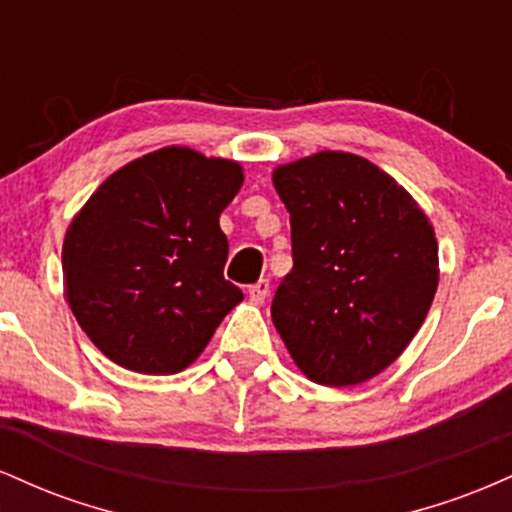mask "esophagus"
Masks as SVG:
<instances>
[{
  "label": "esophagus",
  "mask_w": 512,
  "mask_h": 512,
  "mask_svg": "<svg viewBox=\"0 0 512 512\" xmlns=\"http://www.w3.org/2000/svg\"><path fill=\"white\" fill-rule=\"evenodd\" d=\"M248 296L252 303H264V298L269 296V279H260L257 284H252L248 289Z\"/></svg>",
  "instance_id": "34e87169"
}]
</instances>
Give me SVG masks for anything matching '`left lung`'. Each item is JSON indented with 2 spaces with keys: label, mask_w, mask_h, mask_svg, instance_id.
<instances>
[{
  "label": "left lung",
  "mask_w": 512,
  "mask_h": 512,
  "mask_svg": "<svg viewBox=\"0 0 512 512\" xmlns=\"http://www.w3.org/2000/svg\"><path fill=\"white\" fill-rule=\"evenodd\" d=\"M293 269L272 301L276 332L313 383H366L397 361L438 289L431 221L395 178L356 154L279 166Z\"/></svg>",
  "instance_id": "left-lung-1"
}]
</instances>
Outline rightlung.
Segmentation results:
<instances>
[{
  "mask_svg": "<svg viewBox=\"0 0 512 512\" xmlns=\"http://www.w3.org/2000/svg\"><path fill=\"white\" fill-rule=\"evenodd\" d=\"M240 185V163L166 146L115 170L69 223L64 296L117 366L180 373L243 301L219 226Z\"/></svg>",
  "mask_w": 512,
  "mask_h": 512,
  "instance_id": "obj_1",
  "label": "right lung"
}]
</instances>
